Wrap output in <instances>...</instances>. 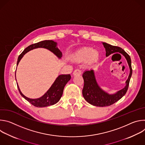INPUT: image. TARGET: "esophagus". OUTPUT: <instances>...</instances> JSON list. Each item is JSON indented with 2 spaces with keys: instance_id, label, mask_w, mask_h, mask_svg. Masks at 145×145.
<instances>
[{
  "instance_id": "obj_1",
  "label": "esophagus",
  "mask_w": 145,
  "mask_h": 145,
  "mask_svg": "<svg viewBox=\"0 0 145 145\" xmlns=\"http://www.w3.org/2000/svg\"><path fill=\"white\" fill-rule=\"evenodd\" d=\"M81 74V71L79 69H76L74 71L73 74L74 76H76V75H80Z\"/></svg>"
}]
</instances>
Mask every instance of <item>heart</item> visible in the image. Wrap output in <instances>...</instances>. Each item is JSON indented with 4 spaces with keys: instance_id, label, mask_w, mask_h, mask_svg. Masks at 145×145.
<instances>
[{
    "instance_id": "heart-1",
    "label": "heart",
    "mask_w": 145,
    "mask_h": 145,
    "mask_svg": "<svg viewBox=\"0 0 145 145\" xmlns=\"http://www.w3.org/2000/svg\"><path fill=\"white\" fill-rule=\"evenodd\" d=\"M99 57V53L97 50H93L92 48L85 47L77 50L73 55V59L77 61H83L88 59L91 63L96 61Z\"/></svg>"
}]
</instances>
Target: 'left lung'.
I'll use <instances>...</instances> for the list:
<instances>
[{
    "instance_id": "1",
    "label": "left lung",
    "mask_w": 145,
    "mask_h": 145,
    "mask_svg": "<svg viewBox=\"0 0 145 145\" xmlns=\"http://www.w3.org/2000/svg\"><path fill=\"white\" fill-rule=\"evenodd\" d=\"M106 49V56L119 52L125 57L130 68V74L126 81V86L116 93L110 95L102 90L97 83L93 70L86 71L82 74L84 84L82 89V95L85 100L89 104L97 107L109 106L120 100L127 91L130 80L132 75L131 61L130 56L121 48L112 46L106 42H102Z\"/></svg>"
}]
</instances>
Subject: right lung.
<instances>
[{
  "label": "right lung",
  "mask_w": 145,
  "mask_h": 145,
  "mask_svg": "<svg viewBox=\"0 0 145 145\" xmlns=\"http://www.w3.org/2000/svg\"><path fill=\"white\" fill-rule=\"evenodd\" d=\"M57 44L56 42H54L52 40H45L29 46L19 56L17 61V65L20 60L27 52L38 48L47 49L53 52L59 58H61L62 53L57 47ZM71 78V76L70 74H61L58 76L49 90L42 96L38 99H30L27 97L20 91L18 83L17 86L20 94L32 105L37 107H45L54 105L60 100L63 93L64 88Z\"/></svg>",
  "instance_id": "add662e5"
}]
</instances>
